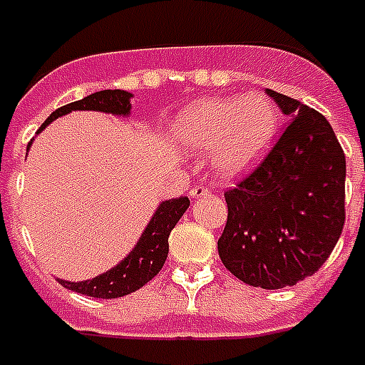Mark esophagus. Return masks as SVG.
<instances>
[{"mask_svg":"<svg viewBox=\"0 0 365 365\" xmlns=\"http://www.w3.org/2000/svg\"><path fill=\"white\" fill-rule=\"evenodd\" d=\"M210 189L204 187V185H198V187H192L191 191H189V197L191 198H200V197H208L210 195Z\"/></svg>","mask_w":365,"mask_h":365,"instance_id":"34e87169","label":"esophagus"}]
</instances>
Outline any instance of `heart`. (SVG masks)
<instances>
[{
	"instance_id": "obj_1",
	"label": "heart",
	"mask_w": 365,
	"mask_h": 365,
	"mask_svg": "<svg viewBox=\"0 0 365 365\" xmlns=\"http://www.w3.org/2000/svg\"><path fill=\"white\" fill-rule=\"evenodd\" d=\"M174 140L187 150H210L213 173L225 180L251 173L277 133V114L266 97H204L174 118Z\"/></svg>"
}]
</instances>
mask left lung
I'll use <instances>...</instances> for the list:
<instances>
[{"mask_svg":"<svg viewBox=\"0 0 365 365\" xmlns=\"http://www.w3.org/2000/svg\"><path fill=\"white\" fill-rule=\"evenodd\" d=\"M289 127L259 168L225 192L217 242L225 268L251 287L283 289L313 275L345 223V153L321 112L266 90Z\"/></svg>","mask_w":365,"mask_h":365,"instance_id":"1","label":"left lung"}]
</instances>
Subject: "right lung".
Here are the masks:
<instances>
[{
    "instance_id": "add662e5",
    "label": "right lung",
    "mask_w": 365,
    "mask_h": 365,
    "mask_svg": "<svg viewBox=\"0 0 365 365\" xmlns=\"http://www.w3.org/2000/svg\"><path fill=\"white\" fill-rule=\"evenodd\" d=\"M131 99L133 93L123 90L96 91V93L84 97V99L69 103V105L61 106V108L52 112L43 125L38 127L37 133L43 131L44 127L52 123L54 120H58V118H61V115L75 110L105 112V114L127 118V115L131 114ZM29 146H31V142H29ZM187 208V197L163 200L157 206L155 213L150 219V223L146 225V229H144L142 236L138 238L136 245L129 251L125 259L120 260L114 268L106 269L105 274H99L93 279H58L59 285H63L65 289L69 290H75V292H80V294L91 296V298H120V296L131 294L135 290L142 289L148 281H152L161 272L168 255V236H170V230L176 227V223Z\"/></svg>"
}]
</instances>
